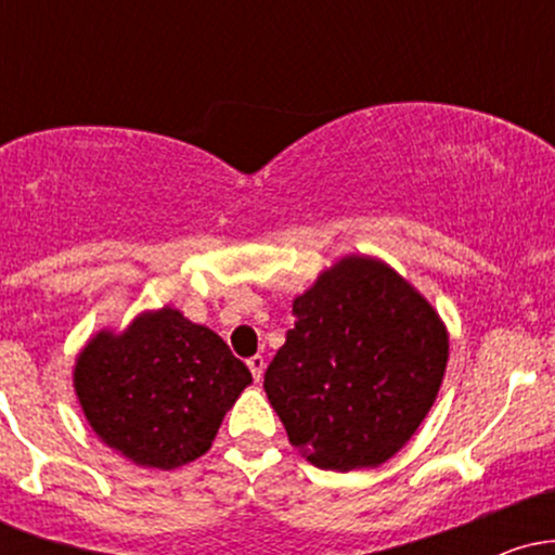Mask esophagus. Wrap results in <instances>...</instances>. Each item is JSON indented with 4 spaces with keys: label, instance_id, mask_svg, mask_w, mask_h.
<instances>
[{
    "label": "esophagus",
    "instance_id": "esophagus-1",
    "mask_svg": "<svg viewBox=\"0 0 555 555\" xmlns=\"http://www.w3.org/2000/svg\"><path fill=\"white\" fill-rule=\"evenodd\" d=\"M247 367H250L253 378L260 380V375H263V367H266V360L260 358V354H253V358L247 360Z\"/></svg>",
    "mask_w": 555,
    "mask_h": 555
}]
</instances>
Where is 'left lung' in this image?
Wrapping results in <instances>:
<instances>
[{
	"instance_id": "obj_1",
	"label": "left lung",
	"mask_w": 555,
	"mask_h": 555,
	"mask_svg": "<svg viewBox=\"0 0 555 555\" xmlns=\"http://www.w3.org/2000/svg\"><path fill=\"white\" fill-rule=\"evenodd\" d=\"M263 375L295 449L321 469L378 467L412 438L449 360L441 318L397 271L352 256L299 295Z\"/></svg>"
}]
</instances>
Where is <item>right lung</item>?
<instances>
[{
  "label": "right lung",
  "mask_w": 555,
  "mask_h": 555,
  "mask_svg": "<svg viewBox=\"0 0 555 555\" xmlns=\"http://www.w3.org/2000/svg\"><path fill=\"white\" fill-rule=\"evenodd\" d=\"M73 378L101 441L140 467L175 469L211 449L253 375L219 334L162 308L119 336L101 331Z\"/></svg>",
  "instance_id": "obj_1"
}]
</instances>
